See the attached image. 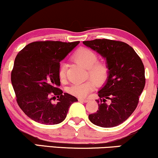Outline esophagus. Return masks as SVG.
Instances as JSON below:
<instances>
[{"instance_id": "obj_1", "label": "esophagus", "mask_w": 158, "mask_h": 158, "mask_svg": "<svg viewBox=\"0 0 158 158\" xmlns=\"http://www.w3.org/2000/svg\"><path fill=\"white\" fill-rule=\"evenodd\" d=\"M78 101L81 102H84V103H86V102L89 101L88 99H83V98H78Z\"/></svg>"}]
</instances>
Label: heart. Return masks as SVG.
I'll return each instance as SVG.
<instances>
[{"mask_svg":"<svg viewBox=\"0 0 158 158\" xmlns=\"http://www.w3.org/2000/svg\"><path fill=\"white\" fill-rule=\"evenodd\" d=\"M72 58L76 63L83 66L87 69L88 80L83 83H74L66 89L68 93L77 98H86L94 89L95 84L101 86L103 84L109 77V69L105 62L98 60V55L92 50L87 48H79L72 55ZM67 66L61 62L58 66V77L61 81H64L66 77Z\"/></svg>","mask_w":158,"mask_h":158,"instance_id":"b5f03b06","label":"heart"}]
</instances>
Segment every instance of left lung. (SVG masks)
I'll use <instances>...</instances> for the list:
<instances>
[{"instance_id": "1", "label": "left lung", "mask_w": 158, "mask_h": 158, "mask_svg": "<svg viewBox=\"0 0 158 158\" xmlns=\"http://www.w3.org/2000/svg\"><path fill=\"white\" fill-rule=\"evenodd\" d=\"M83 43L105 57L109 69L107 82L96 100L98 110L89 114V119L98 127H117L138 106L146 83L143 64L133 48L124 42L95 39Z\"/></svg>"}]
</instances>
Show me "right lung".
Here are the masks:
<instances>
[{"instance_id":"add662e5","label":"right lung","mask_w":158,"mask_h":158,"mask_svg":"<svg viewBox=\"0 0 158 158\" xmlns=\"http://www.w3.org/2000/svg\"><path fill=\"white\" fill-rule=\"evenodd\" d=\"M79 41L43 40L29 44L15 59L11 81L16 101L31 120L46 125L60 123L77 99L63 93L58 77L60 62ZM58 102L53 104L52 99Z\"/></svg>"}]
</instances>
